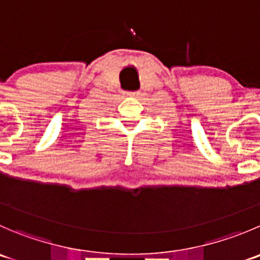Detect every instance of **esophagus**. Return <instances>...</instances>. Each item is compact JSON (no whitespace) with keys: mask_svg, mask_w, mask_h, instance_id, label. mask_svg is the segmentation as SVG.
Returning <instances> with one entry per match:
<instances>
[{"mask_svg":"<svg viewBox=\"0 0 260 260\" xmlns=\"http://www.w3.org/2000/svg\"><path fill=\"white\" fill-rule=\"evenodd\" d=\"M127 95H129V96L138 98V96H141V92L140 91H129V92H127Z\"/></svg>","mask_w":260,"mask_h":260,"instance_id":"1","label":"esophagus"}]
</instances>
